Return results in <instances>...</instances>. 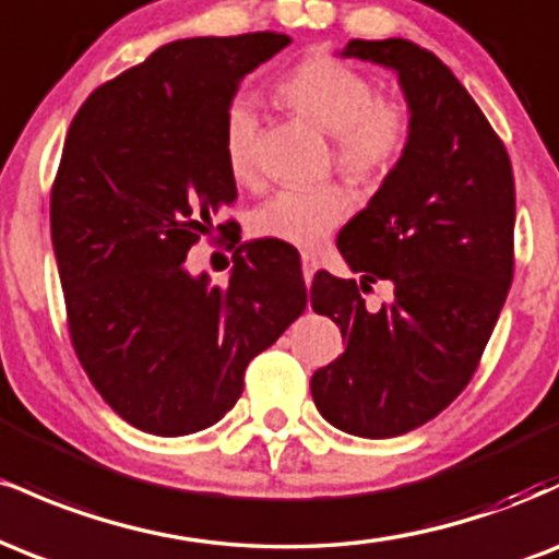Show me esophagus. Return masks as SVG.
<instances>
[{"instance_id":"esophagus-1","label":"esophagus","mask_w":559,"mask_h":559,"mask_svg":"<svg viewBox=\"0 0 559 559\" xmlns=\"http://www.w3.org/2000/svg\"><path fill=\"white\" fill-rule=\"evenodd\" d=\"M316 271H318V258L316 254H301V273H305V284L310 286V281H312V275H316Z\"/></svg>"}]
</instances>
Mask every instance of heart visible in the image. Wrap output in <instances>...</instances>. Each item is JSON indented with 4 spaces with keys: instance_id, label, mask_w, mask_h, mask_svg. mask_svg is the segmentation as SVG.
<instances>
[{
    "instance_id": "b5f03b06",
    "label": "heart",
    "mask_w": 559,
    "mask_h": 559,
    "mask_svg": "<svg viewBox=\"0 0 559 559\" xmlns=\"http://www.w3.org/2000/svg\"><path fill=\"white\" fill-rule=\"evenodd\" d=\"M278 96L294 112L333 139V165L355 183H378L400 163L409 144V112L381 99L378 86L362 70L331 55H312L278 83ZM223 157L236 183L258 178L260 110L252 96L230 102L223 120ZM352 213V197L338 186L275 191L249 215L258 239L316 249Z\"/></svg>"
}]
</instances>
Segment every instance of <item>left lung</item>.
I'll list each match as a JSON object with an SVG mask.
<instances>
[{
    "label": "left lung",
    "mask_w": 559,
    "mask_h": 559,
    "mask_svg": "<svg viewBox=\"0 0 559 559\" xmlns=\"http://www.w3.org/2000/svg\"><path fill=\"white\" fill-rule=\"evenodd\" d=\"M342 57L394 70L413 131L338 234L360 284L312 278V310L342 329L346 349L310 389L331 426L391 439L436 418L476 373L512 284L515 181L502 139L433 52L407 38H352ZM376 280L395 297L370 313L359 288Z\"/></svg>",
    "instance_id": "left-lung-1"
}]
</instances>
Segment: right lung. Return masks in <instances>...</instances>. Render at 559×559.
<instances>
[{
	"label": "right lung",
	"instance_id": "obj_1",
	"mask_svg": "<svg viewBox=\"0 0 559 559\" xmlns=\"http://www.w3.org/2000/svg\"><path fill=\"white\" fill-rule=\"evenodd\" d=\"M286 44L273 31L165 44L102 83L70 123L49 207L70 342L102 400L139 431L186 436L221 420L249 360L307 307L284 243L236 236L226 286L186 271L236 199L226 110L243 75Z\"/></svg>",
	"mask_w": 559,
	"mask_h": 559
}]
</instances>
